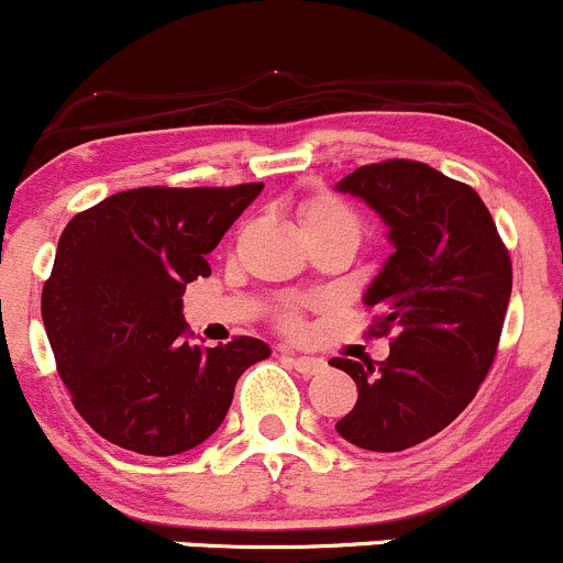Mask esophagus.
<instances>
[{
	"instance_id": "1",
	"label": "esophagus",
	"mask_w": 563,
	"mask_h": 563,
	"mask_svg": "<svg viewBox=\"0 0 563 563\" xmlns=\"http://www.w3.org/2000/svg\"><path fill=\"white\" fill-rule=\"evenodd\" d=\"M284 357H287L289 363H292L295 366V371H300V374H306V376H314V374H320V371L324 368V361L322 357H306V355H292V352H287L284 350L282 352Z\"/></svg>"
}]
</instances>
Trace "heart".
<instances>
[{"label": "heart", "mask_w": 563, "mask_h": 563, "mask_svg": "<svg viewBox=\"0 0 563 563\" xmlns=\"http://www.w3.org/2000/svg\"><path fill=\"white\" fill-rule=\"evenodd\" d=\"M298 217H300V228H303V233H311V230H322V228L357 230L355 211H352L341 197L330 192H317V195L303 197V200L298 202ZM282 324L287 330H300V314L295 309H287L282 314Z\"/></svg>", "instance_id": "heart-1"}]
</instances>
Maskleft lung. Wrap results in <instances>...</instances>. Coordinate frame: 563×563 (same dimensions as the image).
Masks as SVG:
<instances>
[{"instance_id":"8db88e82","label":"left lung","mask_w":563,"mask_h":563,"mask_svg":"<svg viewBox=\"0 0 563 563\" xmlns=\"http://www.w3.org/2000/svg\"><path fill=\"white\" fill-rule=\"evenodd\" d=\"M390 228L396 252L366 292L382 363L333 357L357 385L335 431L371 453H401L448 428L477 396L501 339L512 260L483 197L426 162L385 159L339 181Z\"/></svg>"}]
</instances>
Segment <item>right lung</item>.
Wrapping results in <instances>:
<instances>
[{
    "label": "right lung",
    "mask_w": 563,
    "mask_h": 563,
    "mask_svg": "<svg viewBox=\"0 0 563 563\" xmlns=\"http://www.w3.org/2000/svg\"><path fill=\"white\" fill-rule=\"evenodd\" d=\"M260 192V181L137 187L69 219L43 322L73 407L110 444L187 453L222 426L243 371L271 355L252 335L192 344L181 300L211 276L206 254Z\"/></svg>",
    "instance_id": "1"
}]
</instances>
